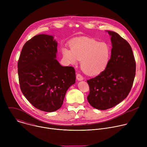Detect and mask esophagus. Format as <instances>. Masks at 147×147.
I'll list each match as a JSON object with an SVG mask.
<instances>
[{"label":"esophagus","mask_w":147,"mask_h":147,"mask_svg":"<svg viewBox=\"0 0 147 147\" xmlns=\"http://www.w3.org/2000/svg\"><path fill=\"white\" fill-rule=\"evenodd\" d=\"M76 78L78 81H82L83 80V77L80 74H77L76 76Z\"/></svg>","instance_id":"esophagus-1"}]
</instances>
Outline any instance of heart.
I'll use <instances>...</instances> for the list:
<instances>
[{
  "mask_svg": "<svg viewBox=\"0 0 147 147\" xmlns=\"http://www.w3.org/2000/svg\"><path fill=\"white\" fill-rule=\"evenodd\" d=\"M70 48L61 49L63 58L68 63L76 65L81 61L82 71L89 76L98 75L108 67L112 50L109 44L92 38H83L72 40Z\"/></svg>",
  "mask_w": 147,
  "mask_h": 147,
  "instance_id": "heart-1",
  "label": "heart"
}]
</instances>
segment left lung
<instances>
[{"instance_id": "left-lung-1", "label": "left lung", "mask_w": 147, "mask_h": 147, "mask_svg": "<svg viewBox=\"0 0 147 147\" xmlns=\"http://www.w3.org/2000/svg\"><path fill=\"white\" fill-rule=\"evenodd\" d=\"M111 36L112 53L107 69L87 80L90 93L87 100L99 110L117 105L129 95L136 76V61L128 42L117 33L107 31Z\"/></svg>"}]
</instances>
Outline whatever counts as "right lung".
I'll return each instance as SVG.
<instances>
[{
  "mask_svg": "<svg viewBox=\"0 0 147 147\" xmlns=\"http://www.w3.org/2000/svg\"><path fill=\"white\" fill-rule=\"evenodd\" d=\"M57 46L53 36L35 35L24 44L18 61L21 91L35 108L47 112L61 108L76 82L74 67L62 66L56 59Z\"/></svg>",
  "mask_w": 147,
  "mask_h": 147,
  "instance_id": "1",
  "label": "right lung"
}]
</instances>
